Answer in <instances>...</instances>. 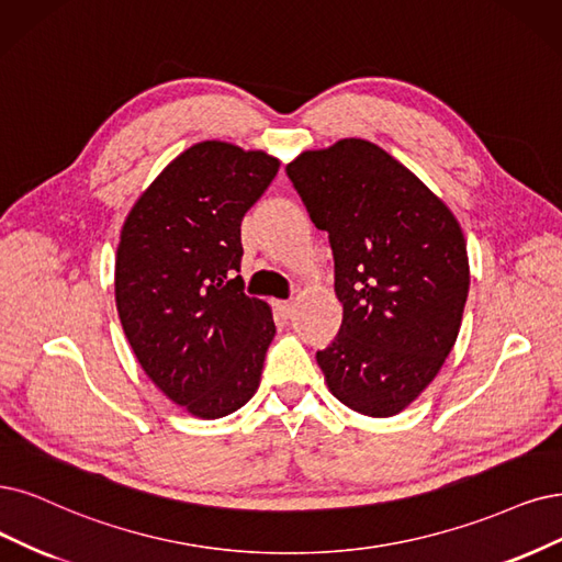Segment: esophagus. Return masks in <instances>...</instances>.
I'll list each match as a JSON object with an SVG mask.
<instances>
[{
  "mask_svg": "<svg viewBox=\"0 0 562 562\" xmlns=\"http://www.w3.org/2000/svg\"><path fill=\"white\" fill-rule=\"evenodd\" d=\"M276 310L282 317H292L294 315V303L292 301H276Z\"/></svg>",
  "mask_w": 562,
  "mask_h": 562,
  "instance_id": "esophagus-1",
  "label": "esophagus"
}]
</instances>
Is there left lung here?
<instances>
[{"label": "left lung", "instance_id": "1", "mask_svg": "<svg viewBox=\"0 0 562 562\" xmlns=\"http://www.w3.org/2000/svg\"><path fill=\"white\" fill-rule=\"evenodd\" d=\"M286 176L336 259L342 326L317 351L328 391L366 417H393L422 396L459 338L470 289L461 224L363 138L305 150Z\"/></svg>", "mask_w": 562, "mask_h": 562}]
</instances>
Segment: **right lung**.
<instances>
[{"mask_svg":"<svg viewBox=\"0 0 562 562\" xmlns=\"http://www.w3.org/2000/svg\"><path fill=\"white\" fill-rule=\"evenodd\" d=\"M280 159L201 140L150 182L122 224L115 305L166 398L220 419L255 396L276 336L270 305L243 294L240 222Z\"/></svg>","mask_w":562,"mask_h":562,"instance_id":"right-lung-1","label":"right lung"}]
</instances>
